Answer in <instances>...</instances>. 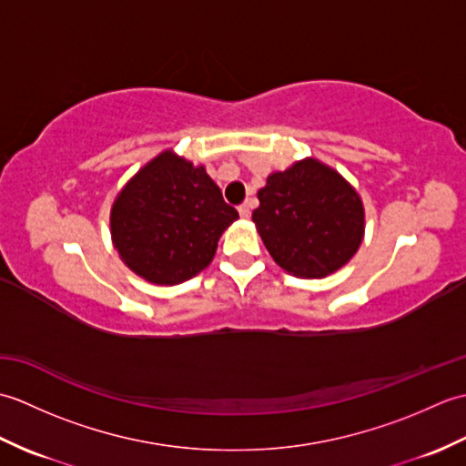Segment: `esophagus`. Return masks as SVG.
Segmentation results:
<instances>
[{
    "label": "esophagus",
    "mask_w": 466,
    "mask_h": 466,
    "mask_svg": "<svg viewBox=\"0 0 466 466\" xmlns=\"http://www.w3.org/2000/svg\"><path fill=\"white\" fill-rule=\"evenodd\" d=\"M238 212L242 218H250V212H252V204L250 202H242L238 206Z\"/></svg>",
    "instance_id": "obj_1"
}]
</instances>
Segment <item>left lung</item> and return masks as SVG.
<instances>
[{
	"label": "left lung",
	"mask_w": 466,
	"mask_h": 466,
	"mask_svg": "<svg viewBox=\"0 0 466 466\" xmlns=\"http://www.w3.org/2000/svg\"><path fill=\"white\" fill-rule=\"evenodd\" d=\"M252 212L274 262L299 279H324L349 262L364 234L359 194L332 167L302 160L270 174Z\"/></svg>",
	"instance_id": "1"
}]
</instances>
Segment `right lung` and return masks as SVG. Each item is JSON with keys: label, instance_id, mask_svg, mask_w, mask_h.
I'll return each mask as SVG.
<instances>
[{"label": "right lung", "instance_id": "obj_1", "mask_svg": "<svg viewBox=\"0 0 466 466\" xmlns=\"http://www.w3.org/2000/svg\"><path fill=\"white\" fill-rule=\"evenodd\" d=\"M236 218L202 166L164 152L116 198L110 226L127 268L154 284H180L212 262Z\"/></svg>", "mask_w": 466, "mask_h": 466}]
</instances>
